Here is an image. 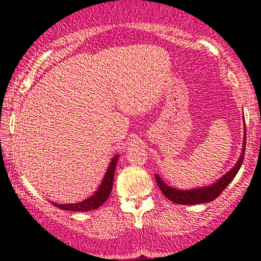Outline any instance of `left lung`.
Here are the masks:
<instances>
[{
    "mask_svg": "<svg viewBox=\"0 0 261 261\" xmlns=\"http://www.w3.org/2000/svg\"><path fill=\"white\" fill-rule=\"evenodd\" d=\"M245 125V124H244ZM247 131L244 127V137H243V148H242V153L239 160L237 161L232 169L229 170L227 174H224L222 178H220L216 182H214L210 187L205 188H196V189H190V190H180V189H175L167 185L166 182L161 179V176L158 174H154L155 181H157L158 188L161 189L162 193L164 194V196L167 199H169L170 201L178 203V205H196V203H206L215 200L216 197L221 195V193L227 188V185L233 180L237 173H238L239 168H241L242 163L244 160V152H245V139H247Z\"/></svg>",
    "mask_w": 261,
    "mask_h": 261,
    "instance_id": "1",
    "label": "left lung"
}]
</instances>
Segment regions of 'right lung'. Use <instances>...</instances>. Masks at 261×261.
I'll return each instance as SVG.
<instances>
[{
    "mask_svg": "<svg viewBox=\"0 0 261 261\" xmlns=\"http://www.w3.org/2000/svg\"><path fill=\"white\" fill-rule=\"evenodd\" d=\"M119 161V154L114 155V158L110 162L108 170L106 172L101 184L98 188V190L95 191L94 195H92L88 199L83 200L81 202L76 203H55L53 202L54 206L56 207L66 210V211H92V210L98 208L99 206L103 205L107 201L108 197H109L110 193H112L113 188V180H114V173H115V167L116 163Z\"/></svg>",
    "mask_w": 261,
    "mask_h": 261,
    "instance_id": "right-lung-1",
    "label": "right lung"
}]
</instances>
